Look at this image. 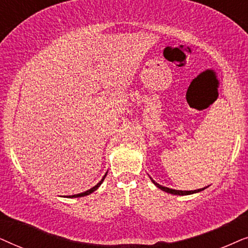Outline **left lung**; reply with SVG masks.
<instances>
[{
  "mask_svg": "<svg viewBox=\"0 0 248 248\" xmlns=\"http://www.w3.org/2000/svg\"><path fill=\"white\" fill-rule=\"evenodd\" d=\"M151 178V177H150ZM152 183H153L155 186H156L157 188H160L161 190L166 191V193H169V194H172V195H179V196H184V195H191V194H195V193H200V191H202L205 189L206 187L204 188H200V189H195V190H177V189H172V188H168V187H164V186H161L160 184L155 183V181L152 179Z\"/></svg>",
  "mask_w": 248,
  "mask_h": 248,
  "instance_id": "left-lung-1",
  "label": "left lung"
}]
</instances>
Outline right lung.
<instances>
[{"mask_svg": "<svg viewBox=\"0 0 248 248\" xmlns=\"http://www.w3.org/2000/svg\"><path fill=\"white\" fill-rule=\"evenodd\" d=\"M107 173H108V172H107ZM107 173H105V174H104V176H103V178H102V179H101V181H100V183H98L97 185H95V186H94V187H92V188H91V189L86 190V191H84V193L77 194V195H71V196H68V197H70V199H72V197H82V196H86V195H90V194H92V193H93V191H95V190H96V189H97V188L101 186V185H102V183H103V181H104V179H105V177H107Z\"/></svg>", "mask_w": 248, "mask_h": 248, "instance_id": "obj_1", "label": "right lung"}]
</instances>
